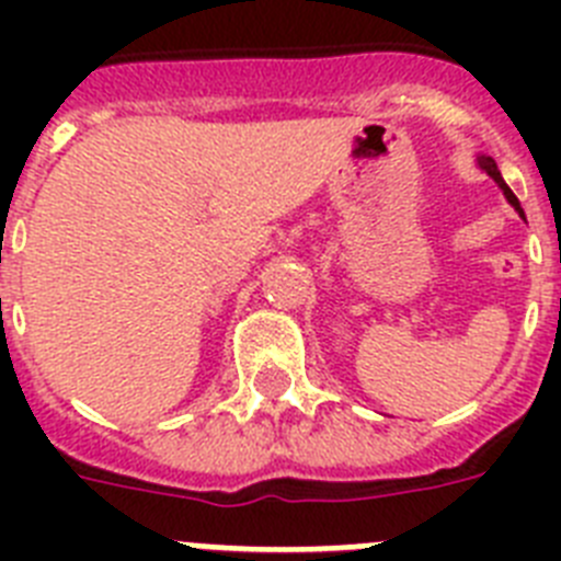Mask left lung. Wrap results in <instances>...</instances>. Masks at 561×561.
<instances>
[{
	"instance_id": "obj_1",
	"label": "left lung",
	"mask_w": 561,
	"mask_h": 561,
	"mask_svg": "<svg viewBox=\"0 0 561 561\" xmlns=\"http://www.w3.org/2000/svg\"><path fill=\"white\" fill-rule=\"evenodd\" d=\"M478 165H480V171H485V173H489V176H492L494 182H497V187H500V191H503V196H505V199H508V205H512L514 210H517L519 216H523V219H525V213H523V207H519L517 196H514V193H512V187L505 185V182H503V176H500V171H497V162H494L492 157H485V153H478Z\"/></svg>"
}]
</instances>
